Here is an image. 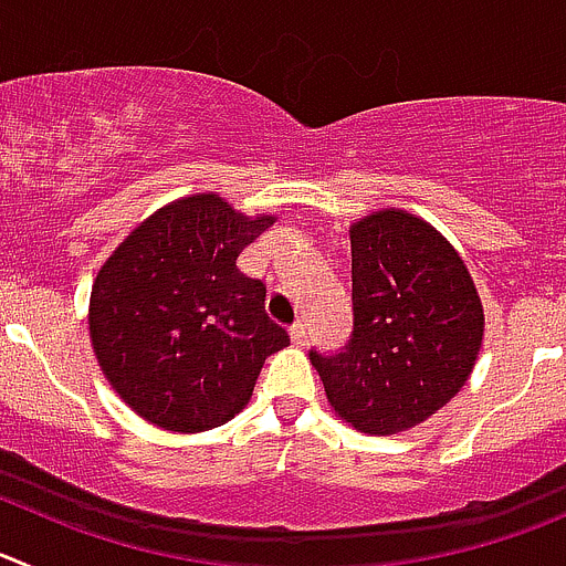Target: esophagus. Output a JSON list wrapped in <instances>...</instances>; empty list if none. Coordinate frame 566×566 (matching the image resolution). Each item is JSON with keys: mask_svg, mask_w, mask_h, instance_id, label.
<instances>
[{"mask_svg": "<svg viewBox=\"0 0 566 566\" xmlns=\"http://www.w3.org/2000/svg\"><path fill=\"white\" fill-rule=\"evenodd\" d=\"M290 340H293V346H304V343H307V326L301 324V321H295V324L290 326Z\"/></svg>", "mask_w": 566, "mask_h": 566, "instance_id": "esophagus-1", "label": "esophagus"}]
</instances>
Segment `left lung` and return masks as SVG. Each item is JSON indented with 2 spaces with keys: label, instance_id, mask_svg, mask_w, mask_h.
<instances>
[{
  "label": "left lung",
  "instance_id": "obj_1",
  "mask_svg": "<svg viewBox=\"0 0 566 566\" xmlns=\"http://www.w3.org/2000/svg\"><path fill=\"white\" fill-rule=\"evenodd\" d=\"M355 332L310 355L337 419L368 436L413 430L467 385L485 313L467 262L419 214L377 209L348 226Z\"/></svg>",
  "mask_w": 566,
  "mask_h": 566
}]
</instances>
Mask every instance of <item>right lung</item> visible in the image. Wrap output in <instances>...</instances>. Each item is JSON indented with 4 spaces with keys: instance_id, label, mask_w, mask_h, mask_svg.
I'll return each mask as SVG.
<instances>
[{
    "instance_id": "right-lung-1",
    "label": "right lung",
    "mask_w": 566,
    "mask_h": 566,
    "mask_svg": "<svg viewBox=\"0 0 566 566\" xmlns=\"http://www.w3.org/2000/svg\"><path fill=\"white\" fill-rule=\"evenodd\" d=\"M276 214L195 192L147 214L99 265L88 337L99 371L147 424L203 432L248 405L259 371L290 346L265 284L237 259Z\"/></svg>"
}]
</instances>
